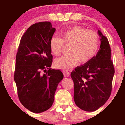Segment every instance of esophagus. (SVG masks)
Wrapping results in <instances>:
<instances>
[{"label": "esophagus", "instance_id": "esophagus-1", "mask_svg": "<svg viewBox=\"0 0 125 125\" xmlns=\"http://www.w3.org/2000/svg\"><path fill=\"white\" fill-rule=\"evenodd\" d=\"M63 74L65 76V77H69V75H70V73L68 71H65V70H63Z\"/></svg>", "mask_w": 125, "mask_h": 125}]
</instances>
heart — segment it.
Returning a JSON list of instances; mask_svg holds the SVG:
<instances>
[{"label": "heart", "mask_w": 125, "mask_h": 125, "mask_svg": "<svg viewBox=\"0 0 125 125\" xmlns=\"http://www.w3.org/2000/svg\"><path fill=\"white\" fill-rule=\"evenodd\" d=\"M60 38L53 36L50 40L51 52L59 56L64 47L69 46V53L56 59L55 67L59 69H69L78 62H88L96 53L99 46L97 33L92 30H86L83 27L75 26L60 32Z\"/></svg>", "instance_id": "heart-1"}]
</instances>
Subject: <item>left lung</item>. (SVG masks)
Segmentation results:
<instances>
[{
  "label": "left lung",
  "instance_id": "1",
  "mask_svg": "<svg viewBox=\"0 0 125 125\" xmlns=\"http://www.w3.org/2000/svg\"><path fill=\"white\" fill-rule=\"evenodd\" d=\"M98 33L101 43L96 56L71 74L74 85V102L86 111H96L108 100L115 73L108 40L100 30Z\"/></svg>",
  "mask_w": 125,
  "mask_h": 125
}]
</instances>
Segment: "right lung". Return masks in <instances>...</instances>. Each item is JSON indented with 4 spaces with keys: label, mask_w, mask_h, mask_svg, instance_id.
<instances>
[{
    "label": "right lung",
    "mask_w": 125,
    "mask_h": 125,
    "mask_svg": "<svg viewBox=\"0 0 125 125\" xmlns=\"http://www.w3.org/2000/svg\"><path fill=\"white\" fill-rule=\"evenodd\" d=\"M55 31L48 21L31 25L21 39L16 54L14 78L19 99L34 113L52 106L57 88L63 78L61 71L50 68L53 57L49 43Z\"/></svg>",
    "instance_id": "right-lung-1"
}]
</instances>
